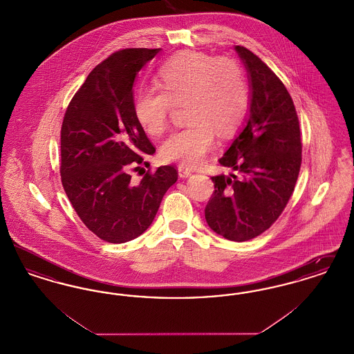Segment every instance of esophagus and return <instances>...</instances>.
Instances as JSON below:
<instances>
[{
  "label": "esophagus",
  "instance_id": "obj_1",
  "mask_svg": "<svg viewBox=\"0 0 354 354\" xmlns=\"http://www.w3.org/2000/svg\"><path fill=\"white\" fill-rule=\"evenodd\" d=\"M178 172H179V176L180 178H188V176H191L192 175V169H188V167H185V166H179L178 167Z\"/></svg>",
  "mask_w": 354,
  "mask_h": 354
}]
</instances>
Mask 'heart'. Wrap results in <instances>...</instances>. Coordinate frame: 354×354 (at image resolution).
Wrapping results in <instances>:
<instances>
[{"mask_svg":"<svg viewBox=\"0 0 354 354\" xmlns=\"http://www.w3.org/2000/svg\"><path fill=\"white\" fill-rule=\"evenodd\" d=\"M162 87L140 88L135 118L152 136L163 134L174 104H185L189 120L162 146V156L182 166H198L215 146L216 134L228 138L247 114L250 91L239 61L202 51L174 55L159 70Z\"/></svg>","mask_w":354,"mask_h":354,"instance_id":"b5f03b06","label":"heart"}]
</instances>
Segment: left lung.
I'll use <instances>...</instances> for the list:
<instances>
[{
  "label": "left lung",
  "instance_id": "obj_1",
  "mask_svg": "<svg viewBox=\"0 0 354 354\" xmlns=\"http://www.w3.org/2000/svg\"><path fill=\"white\" fill-rule=\"evenodd\" d=\"M248 71V118L219 163L230 175L212 176L205 205L212 231L232 241L261 235L281 215L301 166L297 113L284 84L252 51L235 46Z\"/></svg>",
  "mask_w": 354,
  "mask_h": 354
}]
</instances>
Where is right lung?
I'll list each match as a JSON object with an SVG mask.
<instances>
[{
	"label": "right lung",
	"mask_w": 354,
	"mask_h": 354,
	"mask_svg": "<svg viewBox=\"0 0 354 354\" xmlns=\"http://www.w3.org/2000/svg\"><path fill=\"white\" fill-rule=\"evenodd\" d=\"M160 49H124L91 70L61 127V180L84 225L120 244L142 235L178 180L172 166L131 179L155 147L135 118V77ZM146 163V162H145Z\"/></svg>",
	"instance_id": "obj_1"
}]
</instances>
